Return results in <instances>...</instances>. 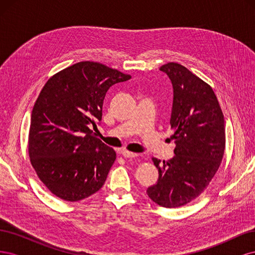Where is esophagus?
<instances>
[{
  "label": "esophagus",
  "instance_id": "obj_1",
  "mask_svg": "<svg viewBox=\"0 0 255 255\" xmlns=\"http://www.w3.org/2000/svg\"><path fill=\"white\" fill-rule=\"evenodd\" d=\"M121 154H122V156L126 157V158H134V157H137V156H138L137 153L128 152V151H126V150L121 151Z\"/></svg>",
  "mask_w": 255,
  "mask_h": 255
}]
</instances>
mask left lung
<instances>
[{"mask_svg": "<svg viewBox=\"0 0 255 255\" xmlns=\"http://www.w3.org/2000/svg\"><path fill=\"white\" fill-rule=\"evenodd\" d=\"M159 70L173 88L170 125L175 155L163 163L153 157L158 180L146 195L159 206L172 208L192 201L208 186L225 153L226 130L211 86L180 64L169 63Z\"/></svg>", "mask_w": 255, "mask_h": 255, "instance_id": "left-lung-1", "label": "left lung"}]
</instances>
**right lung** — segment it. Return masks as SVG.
<instances>
[{
    "label": "right lung",
    "mask_w": 255,
    "mask_h": 255,
    "mask_svg": "<svg viewBox=\"0 0 255 255\" xmlns=\"http://www.w3.org/2000/svg\"><path fill=\"white\" fill-rule=\"evenodd\" d=\"M130 75L81 61L47 82L30 117L28 153L41 182L56 197L75 202L104 185L116 159L91 128L102 120L107 90Z\"/></svg>",
    "instance_id": "obj_1"
}]
</instances>
